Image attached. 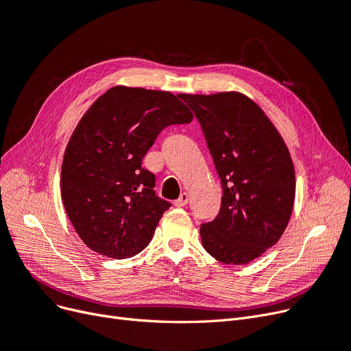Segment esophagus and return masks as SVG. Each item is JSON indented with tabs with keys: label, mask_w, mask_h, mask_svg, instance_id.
<instances>
[{
	"label": "esophagus",
	"mask_w": 351,
	"mask_h": 351,
	"mask_svg": "<svg viewBox=\"0 0 351 351\" xmlns=\"http://www.w3.org/2000/svg\"><path fill=\"white\" fill-rule=\"evenodd\" d=\"M188 202H189V195H188L186 192H184L182 195H180V197L175 201V205H176V206H185Z\"/></svg>",
	"instance_id": "1"
}]
</instances>
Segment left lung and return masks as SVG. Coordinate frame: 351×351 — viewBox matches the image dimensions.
I'll list each match as a JSON object with an SVG mask.
<instances>
[{
	"mask_svg": "<svg viewBox=\"0 0 351 351\" xmlns=\"http://www.w3.org/2000/svg\"><path fill=\"white\" fill-rule=\"evenodd\" d=\"M195 112L223 186L221 208L201 224L204 249L226 265H247L276 244L295 201L288 146L244 94H179Z\"/></svg>",
	"mask_w": 351,
	"mask_h": 351,
	"instance_id": "8db88e82",
	"label": "left lung"
}]
</instances>
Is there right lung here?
<instances>
[{"mask_svg": "<svg viewBox=\"0 0 351 351\" xmlns=\"http://www.w3.org/2000/svg\"><path fill=\"white\" fill-rule=\"evenodd\" d=\"M167 90L112 86L84 114L64 150L60 193L77 236L102 256L128 258L147 247L171 202L156 195L141 160L162 130L191 123Z\"/></svg>", "mask_w": 351, "mask_h": 351, "instance_id": "right-lung-1", "label": "right lung"}]
</instances>
